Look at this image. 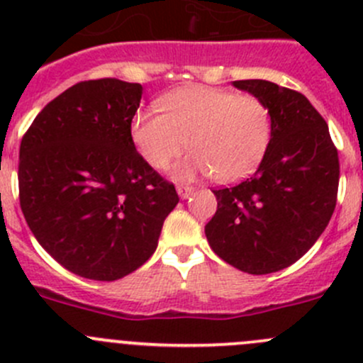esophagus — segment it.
<instances>
[{"label":"esophagus","instance_id":"1","mask_svg":"<svg viewBox=\"0 0 363 363\" xmlns=\"http://www.w3.org/2000/svg\"><path fill=\"white\" fill-rule=\"evenodd\" d=\"M195 191V189L191 188V186H186V184H179L177 186V193L181 199H188V196H191V193Z\"/></svg>","mask_w":363,"mask_h":363}]
</instances>
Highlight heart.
<instances>
[{"mask_svg": "<svg viewBox=\"0 0 363 363\" xmlns=\"http://www.w3.org/2000/svg\"><path fill=\"white\" fill-rule=\"evenodd\" d=\"M158 111H138L131 138L151 167L164 170L186 144L191 155L175 167V177L208 175L235 182L259 167L272 142V113L262 98L218 87L170 91Z\"/></svg>", "mask_w": 363, "mask_h": 363, "instance_id": "obj_1", "label": "heart"}]
</instances>
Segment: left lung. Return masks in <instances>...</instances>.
<instances>
[{
	"label": "left lung",
	"instance_id": "1",
	"mask_svg": "<svg viewBox=\"0 0 363 363\" xmlns=\"http://www.w3.org/2000/svg\"><path fill=\"white\" fill-rule=\"evenodd\" d=\"M272 113V142L252 177L214 189L205 225L212 251L242 272L286 269L302 258L334 214L339 156L327 123L302 93L269 80H235Z\"/></svg>",
	"mask_w": 363,
	"mask_h": 363
}]
</instances>
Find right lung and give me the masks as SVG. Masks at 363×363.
<instances>
[{"label":"right lung","mask_w":363,"mask_h":363,"mask_svg":"<svg viewBox=\"0 0 363 363\" xmlns=\"http://www.w3.org/2000/svg\"><path fill=\"white\" fill-rule=\"evenodd\" d=\"M140 84L84 80L35 117L19 151V200L33 235L69 272L116 281L144 265L179 203L137 152Z\"/></svg>","instance_id":"right-lung-1"}]
</instances>
